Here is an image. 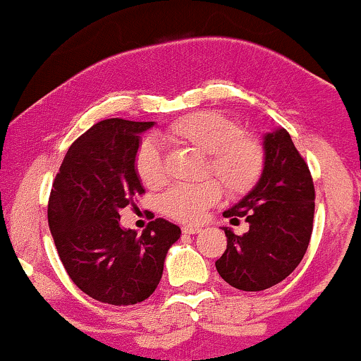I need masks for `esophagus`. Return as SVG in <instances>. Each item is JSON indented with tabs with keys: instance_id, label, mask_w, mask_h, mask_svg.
Segmentation results:
<instances>
[{
	"instance_id": "1",
	"label": "esophagus",
	"mask_w": 361,
	"mask_h": 361,
	"mask_svg": "<svg viewBox=\"0 0 361 361\" xmlns=\"http://www.w3.org/2000/svg\"><path fill=\"white\" fill-rule=\"evenodd\" d=\"M202 231V228H199V226H184V228H182V233L184 234H197V233H201Z\"/></svg>"
}]
</instances>
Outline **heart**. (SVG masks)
I'll use <instances>...</instances> for the list:
<instances>
[{"label": "heart", "mask_w": 361, "mask_h": 361, "mask_svg": "<svg viewBox=\"0 0 361 361\" xmlns=\"http://www.w3.org/2000/svg\"><path fill=\"white\" fill-rule=\"evenodd\" d=\"M160 139L206 155L204 173L216 176L233 197L255 189L264 171L262 145L255 137L246 135L234 118L217 110H202L176 120L162 130ZM133 169L147 189L155 190L166 182L162 155L154 142H140ZM221 195V185L214 179L197 185H173L160 199V209L176 221L197 222L209 207L219 202Z\"/></svg>", "instance_id": "1"}]
</instances>
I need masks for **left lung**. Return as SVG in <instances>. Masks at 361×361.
<instances>
[{"instance_id": "8db88e82", "label": "left lung", "mask_w": 361, "mask_h": 361, "mask_svg": "<svg viewBox=\"0 0 361 361\" xmlns=\"http://www.w3.org/2000/svg\"><path fill=\"white\" fill-rule=\"evenodd\" d=\"M264 171L256 188L224 211L233 224H249L243 235L222 228L228 249L216 261L221 278L243 291H262L288 278L308 249L314 216L310 169L284 128L262 137Z\"/></svg>"}]
</instances>
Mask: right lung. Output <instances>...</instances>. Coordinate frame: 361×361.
<instances>
[{
    "label": "right lung",
    "instance_id": "add662e5",
    "mask_svg": "<svg viewBox=\"0 0 361 361\" xmlns=\"http://www.w3.org/2000/svg\"><path fill=\"white\" fill-rule=\"evenodd\" d=\"M154 122L106 118L80 135L66 152L48 201V224L72 281L93 300L140 303L162 278L169 247L180 228L162 217L142 235L120 226V209L144 194L133 157L140 133Z\"/></svg>",
    "mask_w": 361,
    "mask_h": 361
}]
</instances>
